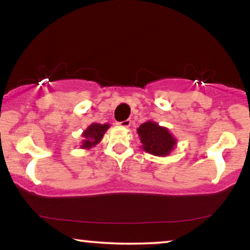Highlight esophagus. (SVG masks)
Listing matches in <instances>:
<instances>
[{"label": "esophagus", "mask_w": 250, "mask_h": 250, "mask_svg": "<svg viewBox=\"0 0 250 250\" xmlns=\"http://www.w3.org/2000/svg\"><path fill=\"white\" fill-rule=\"evenodd\" d=\"M118 125H121L122 127H128V126H131V119H126V121L119 122Z\"/></svg>", "instance_id": "1"}]
</instances>
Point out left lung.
Returning <instances> with one entry per match:
<instances>
[{
  "label": "left lung",
  "instance_id": "8db88e82",
  "mask_svg": "<svg viewBox=\"0 0 250 250\" xmlns=\"http://www.w3.org/2000/svg\"><path fill=\"white\" fill-rule=\"evenodd\" d=\"M145 151L155 156H167L175 146V139L165 127H160L153 122H146L138 128Z\"/></svg>",
  "mask_w": 250,
  "mask_h": 250
}]
</instances>
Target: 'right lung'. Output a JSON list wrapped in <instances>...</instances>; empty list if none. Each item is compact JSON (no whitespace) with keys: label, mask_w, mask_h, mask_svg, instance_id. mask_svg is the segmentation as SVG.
<instances>
[{"label":"right lung","mask_w":250,"mask_h":250,"mask_svg":"<svg viewBox=\"0 0 250 250\" xmlns=\"http://www.w3.org/2000/svg\"><path fill=\"white\" fill-rule=\"evenodd\" d=\"M108 127H109L108 124L102 125V124H97V123H94V124L88 126L86 131L83 133L84 141H83V145H82V148L90 149L93 146L97 145V143L102 139V136H104V132L107 131Z\"/></svg>","instance_id":"obj_1"}]
</instances>
